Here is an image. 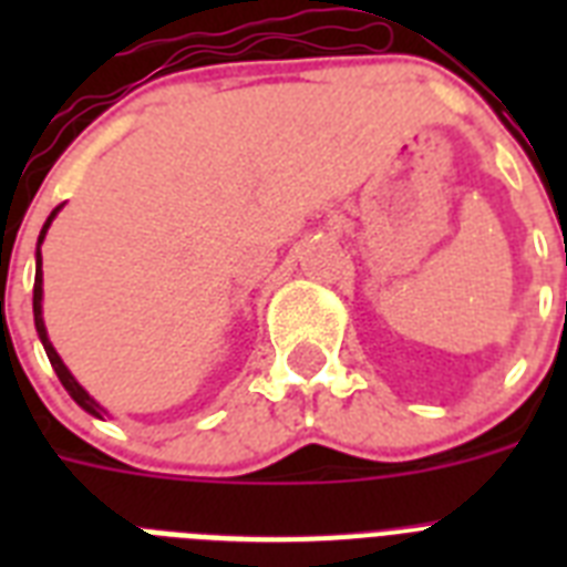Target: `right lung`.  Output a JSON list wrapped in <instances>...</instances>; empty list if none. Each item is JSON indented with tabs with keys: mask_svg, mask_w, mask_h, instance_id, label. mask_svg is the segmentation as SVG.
I'll return each instance as SVG.
<instances>
[{
	"mask_svg": "<svg viewBox=\"0 0 567 567\" xmlns=\"http://www.w3.org/2000/svg\"><path fill=\"white\" fill-rule=\"evenodd\" d=\"M58 208H61V205H58ZM58 208L52 214H49L47 223H43V229H40V238H38V274H34V327H38V336H40V341H43V350H47L49 362H52V368H55L58 379H61V385H64L66 391H70V396H73L75 403L82 405L84 412H91V414H96V417H102L100 405L93 403L91 394H87V391H84V388L79 385V382H75L73 373L66 371L64 362H61V355L55 353V347L49 344L47 327H43V311H40V300H43V270H40V244H43V235H47L49 223H52V217H55V214H58Z\"/></svg>",
	"mask_w": 567,
	"mask_h": 567,
	"instance_id": "1",
	"label": "right lung"
}]
</instances>
